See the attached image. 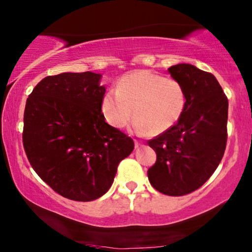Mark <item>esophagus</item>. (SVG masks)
Masks as SVG:
<instances>
[{
    "label": "esophagus",
    "mask_w": 252,
    "mask_h": 252,
    "mask_svg": "<svg viewBox=\"0 0 252 252\" xmlns=\"http://www.w3.org/2000/svg\"><path fill=\"white\" fill-rule=\"evenodd\" d=\"M140 147H141V143L138 142V141H136V140H135V148L137 149V148H140Z\"/></svg>",
    "instance_id": "obj_1"
}]
</instances>
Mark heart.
<instances>
[{
	"instance_id": "b5f03b06",
	"label": "heart",
	"mask_w": 252,
	"mask_h": 252,
	"mask_svg": "<svg viewBox=\"0 0 252 252\" xmlns=\"http://www.w3.org/2000/svg\"><path fill=\"white\" fill-rule=\"evenodd\" d=\"M185 108L184 86L173 78L150 70L124 74L118 80L116 91L106 92L100 104L104 118L114 128L126 126L134 114V128L154 135L174 126Z\"/></svg>"
}]
</instances>
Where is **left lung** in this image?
<instances>
[{
    "mask_svg": "<svg viewBox=\"0 0 252 252\" xmlns=\"http://www.w3.org/2000/svg\"><path fill=\"white\" fill-rule=\"evenodd\" d=\"M186 92L178 123L149 141L156 162L148 179L156 190L180 196L198 189L220 163L227 140L228 100L213 74L190 63L168 68Z\"/></svg>",
    "mask_w": 252,
    "mask_h": 252,
    "instance_id": "1",
    "label": "left lung"
}]
</instances>
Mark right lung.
<instances>
[{
	"mask_svg": "<svg viewBox=\"0 0 252 252\" xmlns=\"http://www.w3.org/2000/svg\"><path fill=\"white\" fill-rule=\"evenodd\" d=\"M102 74L46 77L26 103L24 147L36 174L60 195L92 201L108 192L134 141L105 122Z\"/></svg>",
	"mask_w": 252,
	"mask_h": 252,
	"instance_id": "right-lung-1",
	"label": "right lung"
}]
</instances>
